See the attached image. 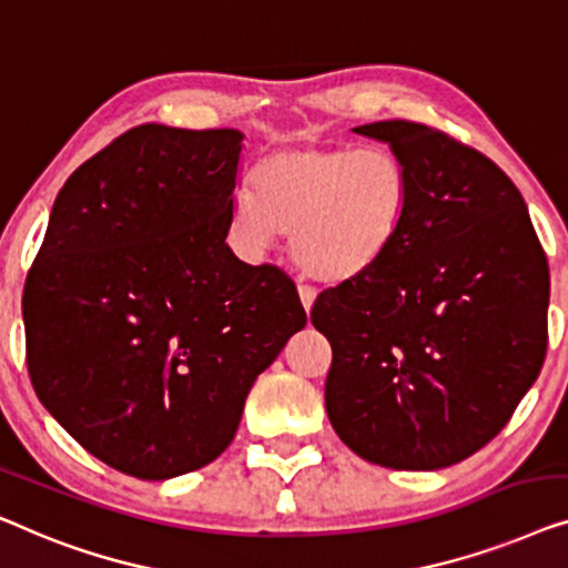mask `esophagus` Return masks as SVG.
<instances>
[{
	"mask_svg": "<svg viewBox=\"0 0 568 568\" xmlns=\"http://www.w3.org/2000/svg\"><path fill=\"white\" fill-rule=\"evenodd\" d=\"M298 295H301V303H303V308L311 311V306H314V301H316V291H314V287H311L308 283L298 281Z\"/></svg>",
	"mask_w": 568,
	"mask_h": 568,
	"instance_id": "1",
	"label": "esophagus"
}]
</instances>
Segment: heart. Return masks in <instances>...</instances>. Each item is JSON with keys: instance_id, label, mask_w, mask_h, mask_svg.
Wrapping results in <instances>:
<instances>
[{"instance_id": "obj_1", "label": "heart", "mask_w": 568, "mask_h": 568, "mask_svg": "<svg viewBox=\"0 0 568 568\" xmlns=\"http://www.w3.org/2000/svg\"><path fill=\"white\" fill-rule=\"evenodd\" d=\"M412 203L402 159L383 146H285L262 156L252 190L231 201L239 250L262 254L291 236L295 265L318 283H349L402 236Z\"/></svg>"}]
</instances>
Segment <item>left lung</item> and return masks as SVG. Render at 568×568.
<instances>
[{
	"label": "left lung",
	"mask_w": 568,
	"mask_h": 568,
	"mask_svg": "<svg viewBox=\"0 0 568 568\" xmlns=\"http://www.w3.org/2000/svg\"><path fill=\"white\" fill-rule=\"evenodd\" d=\"M355 133L390 143L409 174L398 242L314 301L329 339L324 402L367 463L437 470L501 433L548 347V260L515 182L481 151L414 121Z\"/></svg>",
	"instance_id": "1"
}]
</instances>
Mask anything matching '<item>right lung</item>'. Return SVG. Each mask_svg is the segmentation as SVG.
Wrapping results in <instances>:
<instances>
[{"label": "right lung", "mask_w": 568, "mask_h": 568, "mask_svg": "<svg viewBox=\"0 0 568 568\" xmlns=\"http://www.w3.org/2000/svg\"><path fill=\"white\" fill-rule=\"evenodd\" d=\"M242 141L159 123L118 135L61 187L22 291L41 404L143 481L219 458L252 383L306 324L291 277L226 244Z\"/></svg>", "instance_id": "right-lung-1"}]
</instances>
